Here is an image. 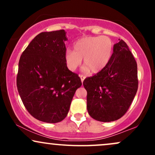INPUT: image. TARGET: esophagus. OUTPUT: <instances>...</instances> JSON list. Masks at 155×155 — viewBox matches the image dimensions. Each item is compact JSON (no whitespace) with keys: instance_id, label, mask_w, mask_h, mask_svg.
Returning a JSON list of instances; mask_svg holds the SVG:
<instances>
[{"instance_id":"esophagus-1","label":"esophagus","mask_w":155,"mask_h":155,"mask_svg":"<svg viewBox=\"0 0 155 155\" xmlns=\"http://www.w3.org/2000/svg\"><path fill=\"white\" fill-rule=\"evenodd\" d=\"M79 76H80V78H81V82L83 83V81H84V80L85 79V78H86V76H85L84 75H79Z\"/></svg>"}]
</instances>
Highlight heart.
<instances>
[{"instance_id": "1", "label": "heart", "mask_w": 155, "mask_h": 155, "mask_svg": "<svg viewBox=\"0 0 155 155\" xmlns=\"http://www.w3.org/2000/svg\"><path fill=\"white\" fill-rule=\"evenodd\" d=\"M113 42L107 36L86 37L79 39L74 45V51L67 49L65 63L68 68L74 71L84 60V71L94 74L107 66L113 54Z\"/></svg>"}]
</instances>
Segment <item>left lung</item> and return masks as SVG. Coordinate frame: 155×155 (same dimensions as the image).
I'll use <instances>...</instances> for the list:
<instances>
[{
    "instance_id": "obj_1",
    "label": "left lung",
    "mask_w": 155,
    "mask_h": 155,
    "mask_svg": "<svg viewBox=\"0 0 155 155\" xmlns=\"http://www.w3.org/2000/svg\"><path fill=\"white\" fill-rule=\"evenodd\" d=\"M114 45L111 60L104 70L84 79L90 116L100 122L119 120L127 111L138 87L136 60L122 39Z\"/></svg>"
}]
</instances>
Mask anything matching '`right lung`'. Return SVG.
Returning a JSON list of instances; mask_svg holds the SVG:
<instances>
[{
  "label": "right lung",
  "mask_w": 155,
  "mask_h": 155,
  "mask_svg": "<svg viewBox=\"0 0 155 155\" xmlns=\"http://www.w3.org/2000/svg\"><path fill=\"white\" fill-rule=\"evenodd\" d=\"M64 30L37 35L19 61L17 87L28 111L48 123L67 116L76 90L82 84L78 74L68 68Z\"/></svg>",
  "instance_id": "obj_1"
}]
</instances>
